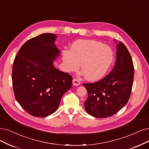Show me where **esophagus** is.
<instances>
[{"instance_id":"34e87169","label":"esophagus","mask_w":149,"mask_h":149,"mask_svg":"<svg viewBox=\"0 0 149 149\" xmlns=\"http://www.w3.org/2000/svg\"><path fill=\"white\" fill-rule=\"evenodd\" d=\"M72 83H73V85H74V86H79V85H80V81L78 79H77L74 78V79H73Z\"/></svg>"}]
</instances>
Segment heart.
Here are the masks:
<instances>
[{
    "instance_id": "b5f03b06",
    "label": "heart",
    "mask_w": 149,
    "mask_h": 149,
    "mask_svg": "<svg viewBox=\"0 0 149 149\" xmlns=\"http://www.w3.org/2000/svg\"><path fill=\"white\" fill-rule=\"evenodd\" d=\"M113 53L109 47L95 40H79L72 43L70 50L63 52V61L66 71L81 70L85 77L94 81L106 73L113 61Z\"/></svg>"
}]
</instances>
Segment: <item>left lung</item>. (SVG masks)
<instances>
[{
	"mask_svg": "<svg viewBox=\"0 0 149 149\" xmlns=\"http://www.w3.org/2000/svg\"><path fill=\"white\" fill-rule=\"evenodd\" d=\"M134 65L127 48L117 44L116 63L113 69L102 79L83 84L88 91L85 102L86 111L97 118H107L117 113L127 104L132 90Z\"/></svg>",
	"mask_w": 149,
	"mask_h": 149,
	"instance_id": "left-lung-1",
	"label": "left lung"
}]
</instances>
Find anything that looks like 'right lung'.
I'll return each instance as SVG.
<instances>
[{
	"label": "right lung",
	"instance_id": "obj_1",
	"mask_svg": "<svg viewBox=\"0 0 149 149\" xmlns=\"http://www.w3.org/2000/svg\"><path fill=\"white\" fill-rule=\"evenodd\" d=\"M56 36L44 33L25 42L15 56L12 83L15 97L27 113L45 117L58 109L72 84V77L53 66L59 50Z\"/></svg>",
	"mask_w": 149,
	"mask_h": 149
}]
</instances>
